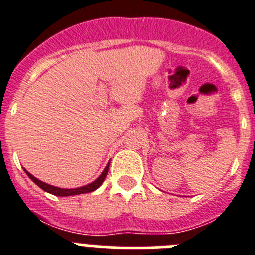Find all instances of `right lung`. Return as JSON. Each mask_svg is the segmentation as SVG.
<instances>
[{
  "mask_svg": "<svg viewBox=\"0 0 255 255\" xmlns=\"http://www.w3.org/2000/svg\"><path fill=\"white\" fill-rule=\"evenodd\" d=\"M108 166H110V163L106 166V168L103 170V172L101 173V176L98 177V179L96 180V181H93L92 184H88V185L85 186H82V188H76V189H61V188H56V186H52V185H48V184H46V182L40 181V180L35 179L33 175H30V173L28 172V171H25L26 175H28L29 177L31 179V181L35 182L38 186H39L40 189H43L44 191H47V193H51V194L53 195H57V197H69V195H76V194H84V193H91V191H94L96 189H98L101 186V184H102L103 181H105L106 176H107V172H108Z\"/></svg>",
  "mask_w": 255,
  "mask_h": 255,
  "instance_id": "1",
  "label": "right lung"
}]
</instances>
